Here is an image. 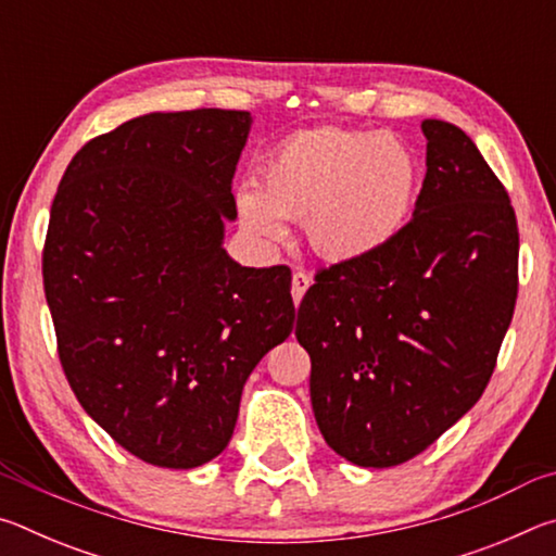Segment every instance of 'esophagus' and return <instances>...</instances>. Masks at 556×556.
<instances>
[{
    "label": "esophagus",
    "instance_id": "obj_1",
    "mask_svg": "<svg viewBox=\"0 0 556 556\" xmlns=\"http://www.w3.org/2000/svg\"><path fill=\"white\" fill-rule=\"evenodd\" d=\"M308 287H312V277H308V271L296 269L294 277H291V296H294V304H299Z\"/></svg>",
    "mask_w": 556,
    "mask_h": 556
}]
</instances>
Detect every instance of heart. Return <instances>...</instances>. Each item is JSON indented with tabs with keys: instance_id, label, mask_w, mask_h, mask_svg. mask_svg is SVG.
<instances>
[{
	"instance_id": "1",
	"label": "heart",
	"mask_w": 556,
	"mask_h": 556,
	"mask_svg": "<svg viewBox=\"0 0 556 556\" xmlns=\"http://www.w3.org/2000/svg\"><path fill=\"white\" fill-rule=\"evenodd\" d=\"M417 186V156L390 131L308 129L271 152L257 193L240 195V213L265 240L285 235L279 220H306L318 255L361 260L402 230Z\"/></svg>"
}]
</instances>
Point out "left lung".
Instances as JSON below:
<instances>
[{
    "label": "left lung",
    "instance_id": "left-lung-1",
    "mask_svg": "<svg viewBox=\"0 0 556 556\" xmlns=\"http://www.w3.org/2000/svg\"><path fill=\"white\" fill-rule=\"evenodd\" d=\"M414 215L361 260L316 271L296 341L326 444L365 468L429 448L481 400L517 299L515 208L464 129L425 119Z\"/></svg>",
    "mask_w": 556,
    "mask_h": 556
}]
</instances>
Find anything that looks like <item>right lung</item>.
I'll use <instances>...</instances> for the list:
<instances>
[{
  "label": "right lung",
  "instance_id": "add662e5",
  "mask_svg": "<svg viewBox=\"0 0 556 556\" xmlns=\"http://www.w3.org/2000/svg\"><path fill=\"white\" fill-rule=\"evenodd\" d=\"M250 112H152L90 139L51 203L43 291L71 390L131 456L195 468L294 326L291 269L223 250Z\"/></svg>",
  "mask_w": 556,
  "mask_h": 556
}]
</instances>
